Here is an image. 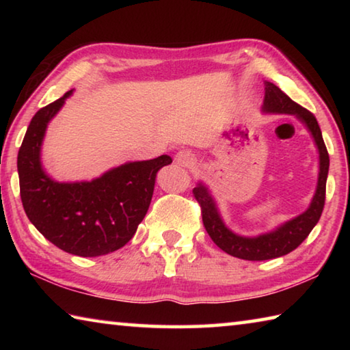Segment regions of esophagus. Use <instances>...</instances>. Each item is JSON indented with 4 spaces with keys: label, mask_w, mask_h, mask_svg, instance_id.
<instances>
[{
    "label": "esophagus",
    "mask_w": 350,
    "mask_h": 350,
    "mask_svg": "<svg viewBox=\"0 0 350 350\" xmlns=\"http://www.w3.org/2000/svg\"><path fill=\"white\" fill-rule=\"evenodd\" d=\"M174 162L177 165H180V167H189L194 162V156L191 151H187V150H182L176 154L174 157Z\"/></svg>",
    "instance_id": "esophagus-1"
}]
</instances>
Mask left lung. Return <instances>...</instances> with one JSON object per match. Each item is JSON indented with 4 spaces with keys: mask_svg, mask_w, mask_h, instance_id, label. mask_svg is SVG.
I'll return each instance as SVG.
<instances>
[{
    "mask_svg": "<svg viewBox=\"0 0 350 350\" xmlns=\"http://www.w3.org/2000/svg\"><path fill=\"white\" fill-rule=\"evenodd\" d=\"M264 102L260 106L262 114L293 116L309 131L318 150V179L310 204L303 213L276 225L270 232L259 233L256 236H244L233 232L225 224L216 198L213 196L208 185L202 180L198 182L193 193L202 208V221L206 233L221 250L245 260H265L284 256L295 250L309 236L321 217L325 199V182H327L329 174V154L325 150L321 129H319L315 116L304 109L303 106L296 105L273 83L264 81Z\"/></svg>",
    "mask_w": 350,
    "mask_h": 350,
    "instance_id": "obj_1",
    "label": "left lung"
}]
</instances>
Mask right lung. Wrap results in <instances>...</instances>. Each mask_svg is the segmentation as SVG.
Segmentation results:
<instances>
[{
  "label": "right lung",
  "instance_id": "obj_1",
  "mask_svg": "<svg viewBox=\"0 0 350 350\" xmlns=\"http://www.w3.org/2000/svg\"><path fill=\"white\" fill-rule=\"evenodd\" d=\"M72 91L32 117L18 151L20 194L35 228L63 252L94 258L116 252L133 238L150 208L159 170L167 154L105 171L92 180L58 182L41 163V146L49 126Z\"/></svg>",
  "mask_w": 350,
  "mask_h": 350
}]
</instances>
